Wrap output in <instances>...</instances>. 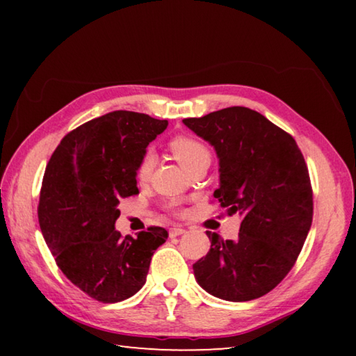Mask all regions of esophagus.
Segmentation results:
<instances>
[{
  "mask_svg": "<svg viewBox=\"0 0 356 356\" xmlns=\"http://www.w3.org/2000/svg\"><path fill=\"white\" fill-rule=\"evenodd\" d=\"M182 234H185V229L184 227H180V226H174V227H171V231H170V237H179V236H182Z\"/></svg>",
  "mask_w": 356,
  "mask_h": 356,
  "instance_id": "1",
  "label": "esophagus"
}]
</instances>
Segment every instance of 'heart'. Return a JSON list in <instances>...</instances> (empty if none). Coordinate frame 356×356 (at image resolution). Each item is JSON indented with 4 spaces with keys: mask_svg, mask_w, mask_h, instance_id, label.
<instances>
[{
    "mask_svg": "<svg viewBox=\"0 0 356 356\" xmlns=\"http://www.w3.org/2000/svg\"><path fill=\"white\" fill-rule=\"evenodd\" d=\"M170 149L172 155L176 156L177 161L182 165L186 171H190L191 168L197 165H210V150L202 141L196 140L193 136L186 135H177L174 136L170 141ZM155 165V155L147 150L141 156L140 163L136 166V177L140 180H146L150 172H152V168Z\"/></svg>",
    "mask_w": 356,
    "mask_h": 356,
    "instance_id": "heart-1",
    "label": "heart"
}]
</instances>
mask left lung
Returning a JSON list of instances; mask_svg holds the SVG:
<instances>
[{"label":"left lung","mask_w":356,"mask_h":356,"mask_svg":"<svg viewBox=\"0 0 356 356\" xmlns=\"http://www.w3.org/2000/svg\"><path fill=\"white\" fill-rule=\"evenodd\" d=\"M220 159L213 196L242 216L236 240L209 232L210 250L193 272L204 291L227 301L262 297L291 272L312 222L308 166L293 138L261 113L231 106L184 119Z\"/></svg>","instance_id":"1"}]
</instances>
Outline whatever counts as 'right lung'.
Returning <instances> with one entry per match:
<instances>
[{"label": "right lung", "instance_id": "right-lung-1", "mask_svg": "<svg viewBox=\"0 0 356 356\" xmlns=\"http://www.w3.org/2000/svg\"><path fill=\"white\" fill-rule=\"evenodd\" d=\"M166 127L168 120L143 113H108L65 135L47 165L38 209L42 236L67 280L102 303L140 291L168 238L159 226L136 237L114 229L119 201L140 193L141 156Z\"/></svg>", "mask_w": 356, "mask_h": 356}]
</instances>
